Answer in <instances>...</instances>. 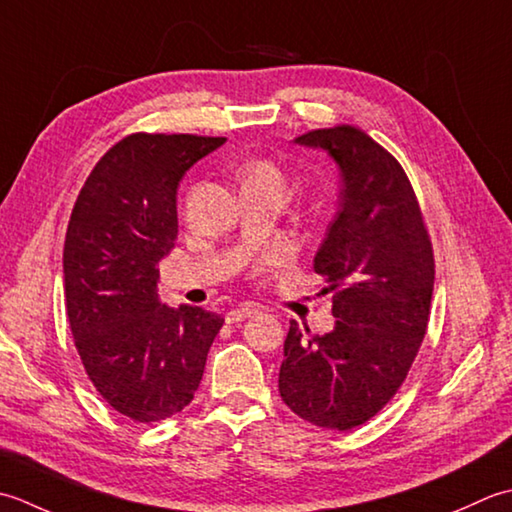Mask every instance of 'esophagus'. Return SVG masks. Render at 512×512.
Here are the masks:
<instances>
[{
  "label": "esophagus",
  "instance_id": "34e87169",
  "mask_svg": "<svg viewBox=\"0 0 512 512\" xmlns=\"http://www.w3.org/2000/svg\"><path fill=\"white\" fill-rule=\"evenodd\" d=\"M256 314H258V307L254 305V302H245V305H241L238 309L227 311L225 320H227V325H234V322H241V320L252 318V316H256Z\"/></svg>",
  "mask_w": 512,
  "mask_h": 512
}]
</instances>
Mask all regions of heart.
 I'll list each match as a JSON object with an SVG mask.
<instances>
[{"instance_id": "heart-1", "label": "heart", "mask_w": 512, "mask_h": 512, "mask_svg": "<svg viewBox=\"0 0 512 512\" xmlns=\"http://www.w3.org/2000/svg\"><path fill=\"white\" fill-rule=\"evenodd\" d=\"M243 183H254V185H265L271 187V190L285 192V174L278 168L274 161L269 159H258L254 163H249L243 170Z\"/></svg>"}]
</instances>
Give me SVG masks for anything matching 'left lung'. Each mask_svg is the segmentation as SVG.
<instances>
[{
  "label": "left lung",
  "instance_id": "8db88e82",
  "mask_svg": "<svg viewBox=\"0 0 512 512\" xmlns=\"http://www.w3.org/2000/svg\"><path fill=\"white\" fill-rule=\"evenodd\" d=\"M296 143L327 150L342 172L340 210L314 258L338 320L322 336L289 320L278 391L302 420L349 431L387 406L422 347L433 243L404 168L358 125L309 130Z\"/></svg>",
  "mask_w": 512,
  "mask_h": 512
}]
</instances>
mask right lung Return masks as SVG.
<instances>
[{
	"mask_svg": "<svg viewBox=\"0 0 512 512\" xmlns=\"http://www.w3.org/2000/svg\"><path fill=\"white\" fill-rule=\"evenodd\" d=\"M225 137L134 132L92 168L72 207L64 294L90 382L114 411L150 424L183 411L201 384L225 318L161 305L159 263L179 218L176 187Z\"/></svg>",
	"mask_w": 512,
	"mask_h": 512,
	"instance_id": "right-lung-1",
	"label": "right lung"
}]
</instances>
